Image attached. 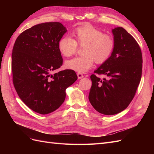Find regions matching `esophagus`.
Returning <instances> with one entry per match:
<instances>
[{
	"mask_svg": "<svg viewBox=\"0 0 154 154\" xmlns=\"http://www.w3.org/2000/svg\"><path fill=\"white\" fill-rule=\"evenodd\" d=\"M77 76H78V79H82V78H83V74L80 73V72H78L77 73Z\"/></svg>",
	"mask_w": 154,
	"mask_h": 154,
	"instance_id": "1",
	"label": "esophagus"
}]
</instances>
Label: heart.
Here are the masks:
<instances>
[{"mask_svg": "<svg viewBox=\"0 0 154 154\" xmlns=\"http://www.w3.org/2000/svg\"><path fill=\"white\" fill-rule=\"evenodd\" d=\"M74 39L65 36L58 43L59 51L66 57H70L77 53L78 46L82 48L83 55L67 60L66 67L77 72H84L94 65L106 62L112 54L116 46L114 37L103 33L96 27L85 25L78 27L72 33Z\"/></svg>", "mask_w": 154, "mask_h": 154, "instance_id": "obj_1", "label": "heart"}]
</instances>
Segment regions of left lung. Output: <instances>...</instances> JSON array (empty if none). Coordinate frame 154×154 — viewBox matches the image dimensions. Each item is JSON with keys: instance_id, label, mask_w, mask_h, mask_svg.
Here are the masks:
<instances>
[{"instance_id": "obj_1", "label": "left lung", "mask_w": 154, "mask_h": 154, "mask_svg": "<svg viewBox=\"0 0 154 154\" xmlns=\"http://www.w3.org/2000/svg\"><path fill=\"white\" fill-rule=\"evenodd\" d=\"M116 46L106 62L94 72L91 79L90 103L105 115H114L125 110L136 94L142 74L140 47L123 27L112 29ZM103 75L105 78L100 79Z\"/></svg>"}]
</instances>
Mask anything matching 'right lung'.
<instances>
[{
	"label": "right lung",
	"mask_w": 154,
	"mask_h": 154,
	"mask_svg": "<svg viewBox=\"0 0 154 154\" xmlns=\"http://www.w3.org/2000/svg\"><path fill=\"white\" fill-rule=\"evenodd\" d=\"M66 31L60 22L42 23L23 31L13 46L14 87L22 101L40 114L58 109L66 98V89L78 79L72 69L51 74L63 63L58 43Z\"/></svg>",
	"instance_id": "1"
}]
</instances>
